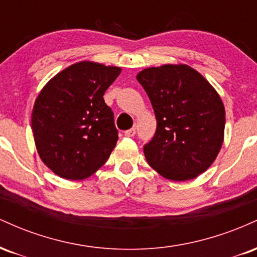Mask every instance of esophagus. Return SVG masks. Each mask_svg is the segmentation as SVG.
<instances>
[{
	"mask_svg": "<svg viewBox=\"0 0 257 257\" xmlns=\"http://www.w3.org/2000/svg\"><path fill=\"white\" fill-rule=\"evenodd\" d=\"M124 134H125V137H128V138H133V137H134L135 134H137V129H135V128H131V129H128V131H125V132H124Z\"/></svg>",
	"mask_w": 257,
	"mask_h": 257,
	"instance_id": "34e87169",
	"label": "esophagus"
}]
</instances>
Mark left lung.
I'll return each instance as SVG.
<instances>
[{"instance_id":"8db88e82","label":"left lung","mask_w":257,"mask_h":257,"mask_svg":"<svg viewBox=\"0 0 257 257\" xmlns=\"http://www.w3.org/2000/svg\"><path fill=\"white\" fill-rule=\"evenodd\" d=\"M157 119L155 137L144 146L147 163L163 178H197L219 155L225 107L213 85L187 65H163L138 73Z\"/></svg>"}]
</instances>
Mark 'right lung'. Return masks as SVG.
<instances>
[{"mask_svg": "<svg viewBox=\"0 0 257 257\" xmlns=\"http://www.w3.org/2000/svg\"><path fill=\"white\" fill-rule=\"evenodd\" d=\"M120 67L81 61L55 75L38 94L31 126L38 155L67 180L89 178L110 157L118 140L106 89Z\"/></svg>", "mask_w": 257, "mask_h": 257, "instance_id": "add662e5", "label": "right lung"}]
</instances>
